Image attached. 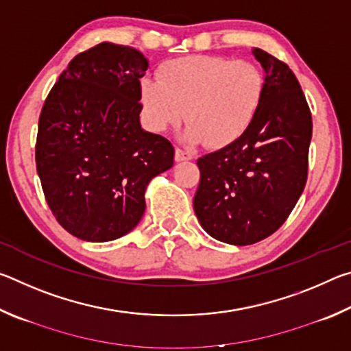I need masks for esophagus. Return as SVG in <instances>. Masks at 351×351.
Masks as SVG:
<instances>
[{"instance_id": "obj_1", "label": "esophagus", "mask_w": 351, "mask_h": 351, "mask_svg": "<svg viewBox=\"0 0 351 351\" xmlns=\"http://www.w3.org/2000/svg\"><path fill=\"white\" fill-rule=\"evenodd\" d=\"M193 158L192 153H189L186 150H181V148H176L175 150V161L176 162H182V161H190Z\"/></svg>"}]
</instances>
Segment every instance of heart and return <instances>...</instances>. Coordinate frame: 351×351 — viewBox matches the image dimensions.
<instances>
[{"label":"heart","mask_w":351,"mask_h":351,"mask_svg":"<svg viewBox=\"0 0 351 351\" xmlns=\"http://www.w3.org/2000/svg\"><path fill=\"white\" fill-rule=\"evenodd\" d=\"M263 74L251 62L192 56L164 63L159 80L141 82V102L148 127L165 132L186 119L181 139L221 148L239 141L257 114Z\"/></svg>","instance_id":"obj_1"}]
</instances>
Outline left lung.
<instances>
[{"instance_id":"obj_1","label":"left lung","mask_w":351,"mask_h":351,"mask_svg":"<svg viewBox=\"0 0 351 351\" xmlns=\"http://www.w3.org/2000/svg\"><path fill=\"white\" fill-rule=\"evenodd\" d=\"M263 96L241 138L199 158L193 198L207 234L234 246L254 245L280 228L305 189L313 134L306 99L288 64L258 47Z\"/></svg>"}]
</instances>
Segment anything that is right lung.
I'll use <instances>...</instances> for the list:
<instances>
[{"label":"right lung","mask_w":351,"mask_h":351,"mask_svg":"<svg viewBox=\"0 0 351 351\" xmlns=\"http://www.w3.org/2000/svg\"><path fill=\"white\" fill-rule=\"evenodd\" d=\"M148 60L104 41L69 62L41 110L35 161L52 213L83 241H111L139 224L148 182L175 150L141 127Z\"/></svg>","instance_id":"1"}]
</instances>
